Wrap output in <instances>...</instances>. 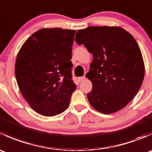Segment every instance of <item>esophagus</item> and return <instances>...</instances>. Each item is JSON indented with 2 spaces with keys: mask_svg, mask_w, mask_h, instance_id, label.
<instances>
[{
  "mask_svg": "<svg viewBox=\"0 0 152 152\" xmlns=\"http://www.w3.org/2000/svg\"><path fill=\"white\" fill-rule=\"evenodd\" d=\"M85 76H80V77H78V81H79V82H82V81L85 80Z\"/></svg>",
  "mask_w": 152,
  "mask_h": 152,
  "instance_id": "obj_1",
  "label": "esophagus"
}]
</instances>
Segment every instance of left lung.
I'll return each mask as SVG.
<instances>
[{
	"label": "left lung",
	"mask_w": 152,
	"mask_h": 152,
	"mask_svg": "<svg viewBox=\"0 0 152 152\" xmlns=\"http://www.w3.org/2000/svg\"><path fill=\"white\" fill-rule=\"evenodd\" d=\"M76 43L93 54L86 74L93 84L87 93L90 105L111 114L123 109L141 87L145 67L138 44L118 26H90L78 30Z\"/></svg>",
	"instance_id": "left-lung-1"
}]
</instances>
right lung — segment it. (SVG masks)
Returning a JSON list of instances; mask_svg holds the SVG:
<instances>
[{
  "label": "right lung",
  "instance_id": "right-lung-1",
  "mask_svg": "<svg viewBox=\"0 0 152 152\" xmlns=\"http://www.w3.org/2000/svg\"><path fill=\"white\" fill-rule=\"evenodd\" d=\"M76 31L42 28L26 39L18 53L15 73L30 107L44 116L63 113L76 88L72 80V46Z\"/></svg>",
  "mask_w": 152,
  "mask_h": 152
}]
</instances>
